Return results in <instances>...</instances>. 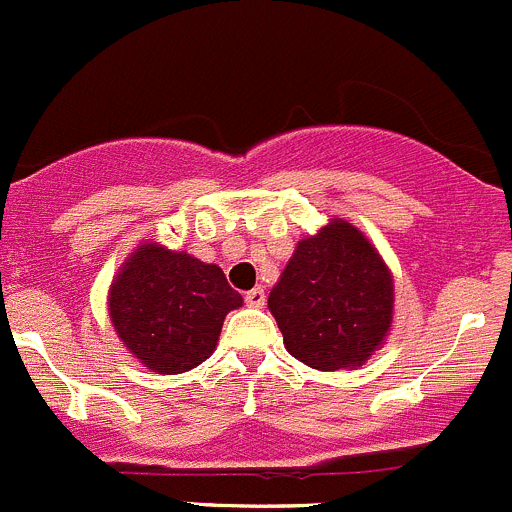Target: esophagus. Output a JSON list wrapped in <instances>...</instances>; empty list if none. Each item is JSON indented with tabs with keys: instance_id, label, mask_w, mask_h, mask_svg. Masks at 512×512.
<instances>
[{
	"instance_id": "obj_1",
	"label": "esophagus",
	"mask_w": 512,
	"mask_h": 512,
	"mask_svg": "<svg viewBox=\"0 0 512 512\" xmlns=\"http://www.w3.org/2000/svg\"><path fill=\"white\" fill-rule=\"evenodd\" d=\"M244 301L254 308H263V303H266V293H263V288H251V291L244 296Z\"/></svg>"
}]
</instances>
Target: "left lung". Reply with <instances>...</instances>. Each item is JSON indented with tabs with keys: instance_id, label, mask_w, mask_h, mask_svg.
<instances>
[{
	"instance_id": "obj_1",
	"label": "left lung",
	"mask_w": 512,
	"mask_h": 512,
	"mask_svg": "<svg viewBox=\"0 0 512 512\" xmlns=\"http://www.w3.org/2000/svg\"><path fill=\"white\" fill-rule=\"evenodd\" d=\"M268 308L293 358L318 371L356 368L391 328L393 278L356 226L333 219L298 241Z\"/></svg>"
}]
</instances>
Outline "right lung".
Returning <instances> with one entry per match:
<instances>
[{
  "mask_svg": "<svg viewBox=\"0 0 512 512\" xmlns=\"http://www.w3.org/2000/svg\"><path fill=\"white\" fill-rule=\"evenodd\" d=\"M241 303L219 266L156 244L136 249L109 293L111 323L124 346L166 376L206 361L226 313Z\"/></svg>",
  "mask_w": 512,
  "mask_h": 512,
  "instance_id": "1",
  "label": "right lung"
}]
</instances>
